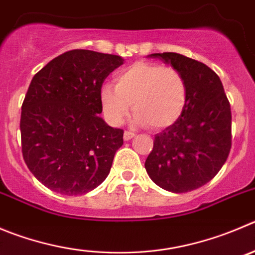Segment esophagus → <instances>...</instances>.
Instances as JSON below:
<instances>
[{
    "instance_id": "obj_1",
    "label": "esophagus",
    "mask_w": 255,
    "mask_h": 255,
    "mask_svg": "<svg viewBox=\"0 0 255 255\" xmlns=\"http://www.w3.org/2000/svg\"><path fill=\"white\" fill-rule=\"evenodd\" d=\"M134 135H135V133L129 132V130H126L125 134H123V138H125V141H129V139H132Z\"/></svg>"
}]
</instances>
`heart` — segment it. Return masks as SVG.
I'll return each mask as SVG.
<instances>
[{"label":"heart","mask_w":255,"mask_h":255,"mask_svg":"<svg viewBox=\"0 0 255 255\" xmlns=\"http://www.w3.org/2000/svg\"><path fill=\"white\" fill-rule=\"evenodd\" d=\"M99 98L111 125L120 126L132 104L135 122L158 129L181 117L187 103V84L177 69L138 61L114 75V87L104 84Z\"/></svg>","instance_id":"1"}]
</instances>
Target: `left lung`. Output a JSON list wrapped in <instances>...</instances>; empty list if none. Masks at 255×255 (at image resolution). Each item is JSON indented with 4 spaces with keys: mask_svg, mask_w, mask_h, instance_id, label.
<instances>
[{
    "mask_svg": "<svg viewBox=\"0 0 255 255\" xmlns=\"http://www.w3.org/2000/svg\"><path fill=\"white\" fill-rule=\"evenodd\" d=\"M184 75L187 103L173 125L154 135L144 167L163 190L182 194L208 184L232 148V111L220 78L208 65L176 52L151 54Z\"/></svg>",
    "mask_w": 255,
    "mask_h": 255,
    "instance_id": "obj_1",
    "label": "left lung"
}]
</instances>
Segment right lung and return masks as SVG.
Wrapping results in <instances>:
<instances>
[{
  "instance_id": "add662e5",
  "label": "right lung",
  "mask_w": 255,
  "mask_h": 255,
  "mask_svg": "<svg viewBox=\"0 0 255 255\" xmlns=\"http://www.w3.org/2000/svg\"><path fill=\"white\" fill-rule=\"evenodd\" d=\"M123 61L118 55L70 50L31 80L21 108V147L28 170L47 189L87 194L108 176L123 129L99 117V94Z\"/></svg>"
}]
</instances>
